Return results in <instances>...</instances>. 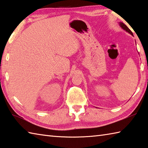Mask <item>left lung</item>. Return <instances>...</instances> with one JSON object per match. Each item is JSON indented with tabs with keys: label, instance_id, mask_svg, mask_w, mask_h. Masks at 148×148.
<instances>
[{
	"label": "left lung",
	"instance_id": "obj_1",
	"mask_svg": "<svg viewBox=\"0 0 148 148\" xmlns=\"http://www.w3.org/2000/svg\"><path fill=\"white\" fill-rule=\"evenodd\" d=\"M119 24V26H121L122 29H124L125 31H126L127 32H128L129 33H130L131 35H133V33L132 32V31H131L129 28H128V27H127L126 26V25H125L124 23H122V22H120Z\"/></svg>",
	"mask_w": 148,
	"mask_h": 148
}]
</instances>
